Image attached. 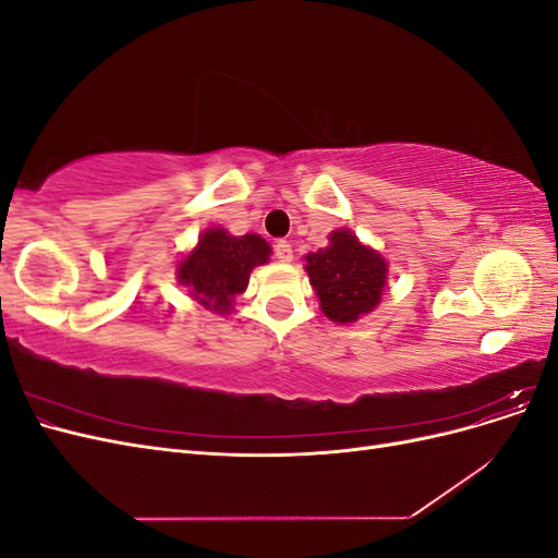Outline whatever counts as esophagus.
Masks as SVG:
<instances>
[{
	"label": "esophagus",
	"mask_w": 558,
	"mask_h": 558,
	"mask_svg": "<svg viewBox=\"0 0 558 558\" xmlns=\"http://www.w3.org/2000/svg\"><path fill=\"white\" fill-rule=\"evenodd\" d=\"M275 256H277L281 263H291V260H293V246H291L289 242H277Z\"/></svg>",
	"instance_id": "34e87169"
}]
</instances>
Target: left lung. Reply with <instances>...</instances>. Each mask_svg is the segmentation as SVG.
Returning a JSON list of instances; mask_svg holds the SVG:
<instances>
[{
  "label": "left lung",
  "instance_id": "8db88e82",
  "mask_svg": "<svg viewBox=\"0 0 558 558\" xmlns=\"http://www.w3.org/2000/svg\"><path fill=\"white\" fill-rule=\"evenodd\" d=\"M305 260L320 312L332 324H356L361 316L377 310L386 291L388 263L351 230H332L328 246L307 253Z\"/></svg>",
  "mask_w": 558,
  "mask_h": 558
}]
</instances>
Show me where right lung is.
I'll list each match as a JSON object with an SVG mask.
<instances>
[{
    "mask_svg": "<svg viewBox=\"0 0 558 558\" xmlns=\"http://www.w3.org/2000/svg\"><path fill=\"white\" fill-rule=\"evenodd\" d=\"M272 256L260 234L234 238L226 228H207L197 244L177 263V281L189 295L214 314H230L232 302L248 286V277Z\"/></svg>",
    "mask_w": 558,
    "mask_h": 558,
    "instance_id": "1",
    "label": "right lung"
}]
</instances>
